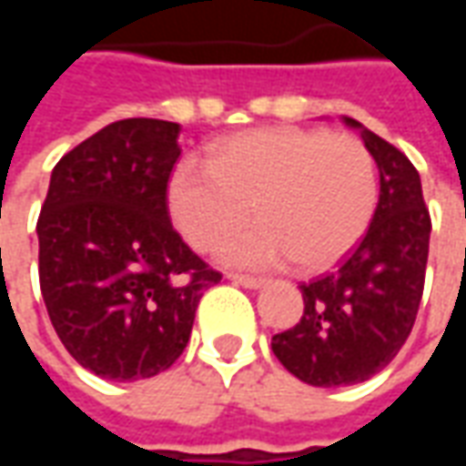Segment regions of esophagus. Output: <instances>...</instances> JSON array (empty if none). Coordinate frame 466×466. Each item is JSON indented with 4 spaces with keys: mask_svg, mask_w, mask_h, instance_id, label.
I'll use <instances>...</instances> for the list:
<instances>
[{
    "mask_svg": "<svg viewBox=\"0 0 466 466\" xmlns=\"http://www.w3.org/2000/svg\"><path fill=\"white\" fill-rule=\"evenodd\" d=\"M229 279L239 287H247V289H259L264 284L262 277H249V274H229Z\"/></svg>",
    "mask_w": 466,
    "mask_h": 466,
    "instance_id": "1",
    "label": "esophagus"
}]
</instances>
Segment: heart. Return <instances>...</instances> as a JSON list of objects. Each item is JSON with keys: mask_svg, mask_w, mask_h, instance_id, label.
Segmentation results:
<instances>
[{"mask_svg": "<svg viewBox=\"0 0 466 466\" xmlns=\"http://www.w3.org/2000/svg\"><path fill=\"white\" fill-rule=\"evenodd\" d=\"M377 167L351 134L267 127L212 144L209 162L184 159L169 179V214L194 249H209L254 214L259 222L219 247L224 262L322 272L367 234Z\"/></svg>", "mask_w": 466, "mask_h": 466, "instance_id": "heart-1", "label": "heart"}]
</instances>
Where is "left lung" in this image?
<instances>
[{
	"label": "left lung",
	"mask_w": 466,
	"mask_h": 466,
	"mask_svg": "<svg viewBox=\"0 0 466 466\" xmlns=\"http://www.w3.org/2000/svg\"><path fill=\"white\" fill-rule=\"evenodd\" d=\"M360 129L380 169V202L339 269L302 284L304 314L272 337L284 370L312 387H350L384 370L407 342L424 289L431 219L420 172L381 137Z\"/></svg>",
	"instance_id": "obj_1"
}]
</instances>
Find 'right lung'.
Here are the masks:
<instances>
[{
	"label": "right lung",
	"mask_w": 466,
	"mask_h": 466,
	"mask_svg": "<svg viewBox=\"0 0 466 466\" xmlns=\"http://www.w3.org/2000/svg\"><path fill=\"white\" fill-rule=\"evenodd\" d=\"M179 124H106L52 169L36 222L39 287L85 370L149 380L179 360L204 289L222 279L174 232L167 184Z\"/></svg>",
	"instance_id": "right-lung-1"
}]
</instances>
